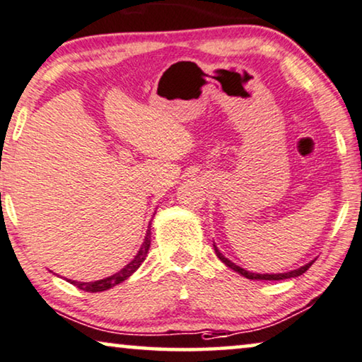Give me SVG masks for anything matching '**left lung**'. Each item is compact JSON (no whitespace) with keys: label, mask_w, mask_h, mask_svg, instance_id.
Masks as SVG:
<instances>
[{"label":"left lung","mask_w":362,"mask_h":362,"mask_svg":"<svg viewBox=\"0 0 362 362\" xmlns=\"http://www.w3.org/2000/svg\"><path fill=\"white\" fill-rule=\"evenodd\" d=\"M214 250H216V255H218V258H219L221 262L224 263V265H228L230 269H234V272L240 273L242 276H245V278H249V279H268V281H279V279L296 278V276H300L302 273H305L307 269H309V268L312 267V263H314V262H310V263H307V265L300 267L299 269H294V272H289V273H278V274H258V273H250V272H247V269H244V268L237 267L235 263H233L230 260H228V258H226V257L223 255V253H221L218 249H216V245H214Z\"/></svg>","instance_id":"obj_1"}]
</instances>
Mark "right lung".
<instances>
[{"label":"right lung","mask_w":362,"mask_h":362,"mask_svg":"<svg viewBox=\"0 0 362 362\" xmlns=\"http://www.w3.org/2000/svg\"><path fill=\"white\" fill-rule=\"evenodd\" d=\"M149 245H151V228H148V233H146V237H144L141 249H139V252L136 253V257H134L125 268H122L120 272L112 274V276H109V278L99 279V281H94V283L71 281V284H74L76 288L83 289V291H88V293H100V291L110 289V288H113V286H117V284H120L122 281H125L127 278H129L134 272H136L139 265H141V263L144 262V258H146V255H148Z\"/></svg>","instance_id":"add662e5"}]
</instances>
